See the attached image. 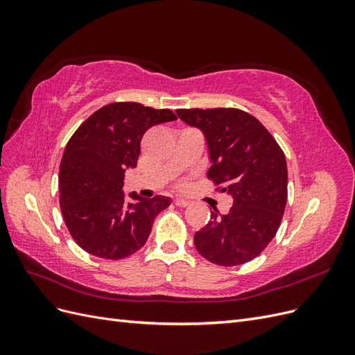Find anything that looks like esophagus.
Here are the masks:
<instances>
[{
  "instance_id": "1",
  "label": "esophagus",
  "mask_w": 355,
  "mask_h": 355,
  "mask_svg": "<svg viewBox=\"0 0 355 355\" xmlns=\"http://www.w3.org/2000/svg\"><path fill=\"white\" fill-rule=\"evenodd\" d=\"M175 204H176L178 207H187V206H189V201L182 200V198H176V200H175Z\"/></svg>"
}]
</instances>
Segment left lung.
<instances>
[{"label": "left lung", "mask_w": 355, "mask_h": 355, "mask_svg": "<svg viewBox=\"0 0 355 355\" xmlns=\"http://www.w3.org/2000/svg\"><path fill=\"white\" fill-rule=\"evenodd\" d=\"M178 116L202 132L207 142V178L228 192L227 214L216 209L196 232L198 253L207 261L235 266L261 254L280 227L287 201L286 157L259 120L235 108L178 110Z\"/></svg>", "instance_id": "obj_1"}]
</instances>
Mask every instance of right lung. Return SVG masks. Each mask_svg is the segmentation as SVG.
Masks as SVG:
<instances>
[{
	"label": "right lung",
	"instance_id": "1",
	"mask_svg": "<svg viewBox=\"0 0 355 355\" xmlns=\"http://www.w3.org/2000/svg\"><path fill=\"white\" fill-rule=\"evenodd\" d=\"M175 120L170 110L115 102L93 112L72 135L60 161V210L83 250L102 259H123L145 245L170 198L130 192L136 201L127 202L124 173L136 167L148 128Z\"/></svg>",
	"mask_w": 355,
	"mask_h": 355
}]
</instances>
